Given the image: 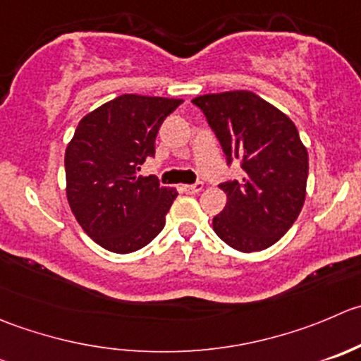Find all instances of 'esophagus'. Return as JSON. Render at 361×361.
Instances as JSON below:
<instances>
[{
	"instance_id": "34e87169",
	"label": "esophagus",
	"mask_w": 361,
	"mask_h": 361,
	"mask_svg": "<svg viewBox=\"0 0 361 361\" xmlns=\"http://www.w3.org/2000/svg\"><path fill=\"white\" fill-rule=\"evenodd\" d=\"M180 188L183 194H199V192L202 190V183L199 181V183H195V185H181Z\"/></svg>"
}]
</instances>
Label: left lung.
<instances>
[{
    "instance_id": "8db88e82",
    "label": "left lung",
    "mask_w": 361,
    "mask_h": 361,
    "mask_svg": "<svg viewBox=\"0 0 361 361\" xmlns=\"http://www.w3.org/2000/svg\"><path fill=\"white\" fill-rule=\"evenodd\" d=\"M192 102L206 114L227 164L240 180L219 185L226 208L213 219L216 236L240 252L277 243L298 219L307 195L309 153L291 118L247 90L208 93Z\"/></svg>"
}]
</instances>
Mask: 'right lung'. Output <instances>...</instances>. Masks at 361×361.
<instances>
[{
    "mask_svg": "<svg viewBox=\"0 0 361 361\" xmlns=\"http://www.w3.org/2000/svg\"><path fill=\"white\" fill-rule=\"evenodd\" d=\"M183 100L116 97L79 121L65 152L66 199L84 233L106 250L146 247L166 226L176 188L139 176L162 121Z\"/></svg>",
    "mask_w": 361,
    "mask_h": 361,
    "instance_id": "right-lung-1",
    "label": "right lung"
}]
</instances>
